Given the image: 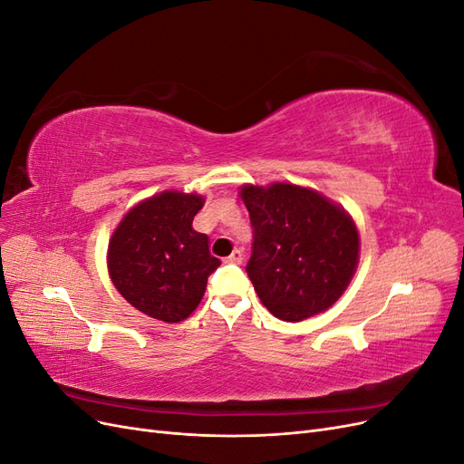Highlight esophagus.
<instances>
[{"mask_svg":"<svg viewBox=\"0 0 464 464\" xmlns=\"http://www.w3.org/2000/svg\"><path fill=\"white\" fill-rule=\"evenodd\" d=\"M244 259V251L242 249H234L232 256L227 257V263H232V265H240Z\"/></svg>","mask_w":464,"mask_h":464,"instance_id":"obj_1","label":"esophagus"}]
</instances>
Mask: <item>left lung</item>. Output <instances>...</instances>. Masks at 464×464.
<instances>
[{
	"mask_svg": "<svg viewBox=\"0 0 464 464\" xmlns=\"http://www.w3.org/2000/svg\"><path fill=\"white\" fill-rule=\"evenodd\" d=\"M254 227L247 276L261 304L283 321L314 317L343 296L358 257V228L346 210L315 189L244 186Z\"/></svg>",
	"mask_w": 464,
	"mask_h": 464,
	"instance_id": "left-lung-1",
	"label": "left lung"
}]
</instances>
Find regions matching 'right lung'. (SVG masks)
Listing matches in <instances>:
<instances>
[{
  "label": "right lung",
  "instance_id": "right-lung-1",
  "mask_svg": "<svg viewBox=\"0 0 464 464\" xmlns=\"http://www.w3.org/2000/svg\"><path fill=\"white\" fill-rule=\"evenodd\" d=\"M203 203L198 193H157L130 208L111 234L108 273L135 310L178 323L199 305L208 275L220 265L207 234L191 227Z\"/></svg>",
  "mask_w": 464,
  "mask_h": 464
}]
</instances>
